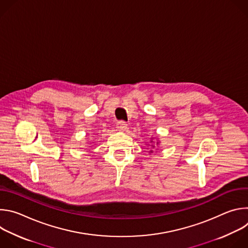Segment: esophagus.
Here are the masks:
<instances>
[{"label":"esophagus","mask_w":248,"mask_h":248,"mask_svg":"<svg viewBox=\"0 0 248 248\" xmlns=\"http://www.w3.org/2000/svg\"><path fill=\"white\" fill-rule=\"evenodd\" d=\"M117 128L120 130H125L127 128V124L124 121H119L117 124Z\"/></svg>","instance_id":"esophagus-1"}]
</instances>
